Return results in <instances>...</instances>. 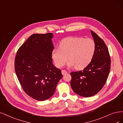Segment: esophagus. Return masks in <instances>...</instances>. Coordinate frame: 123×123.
<instances>
[{"label": "esophagus", "instance_id": "34e87169", "mask_svg": "<svg viewBox=\"0 0 123 123\" xmlns=\"http://www.w3.org/2000/svg\"><path fill=\"white\" fill-rule=\"evenodd\" d=\"M67 73V72L66 71V70H62V74H63V75H65V74H66Z\"/></svg>", "mask_w": 123, "mask_h": 123}]
</instances>
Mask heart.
<instances>
[{
  "mask_svg": "<svg viewBox=\"0 0 123 123\" xmlns=\"http://www.w3.org/2000/svg\"><path fill=\"white\" fill-rule=\"evenodd\" d=\"M95 49L96 45L92 39L69 37L61 41L60 48L53 49L52 57L58 67L64 66L68 58L69 66H74L76 69H80L87 66L91 62Z\"/></svg>",
  "mask_w": 123,
  "mask_h": 123,
  "instance_id": "1",
  "label": "heart"
}]
</instances>
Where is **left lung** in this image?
I'll list each match as a JSON object with an SVG mask.
<instances>
[{
    "instance_id": "8db88e82",
    "label": "left lung",
    "mask_w": 123,
    "mask_h": 123,
    "mask_svg": "<svg viewBox=\"0 0 123 123\" xmlns=\"http://www.w3.org/2000/svg\"><path fill=\"white\" fill-rule=\"evenodd\" d=\"M96 49L90 64L83 70L71 72L70 85L77 94L85 97L98 93L105 85L111 69V58L104 41L91 31Z\"/></svg>"
}]
</instances>
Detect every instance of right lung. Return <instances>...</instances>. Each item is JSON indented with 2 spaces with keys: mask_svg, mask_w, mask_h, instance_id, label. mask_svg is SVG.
Listing matches in <instances>:
<instances>
[{
  "mask_svg": "<svg viewBox=\"0 0 123 123\" xmlns=\"http://www.w3.org/2000/svg\"><path fill=\"white\" fill-rule=\"evenodd\" d=\"M53 37L52 33L31 35L18 49L15 58L16 74L23 89L38 101L53 96L63 76L52 62Z\"/></svg>",
  "mask_w": 123,
  "mask_h": 123,
  "instance_id": "right-lung-1",
  "label": "right lung"
}]
</instances>
